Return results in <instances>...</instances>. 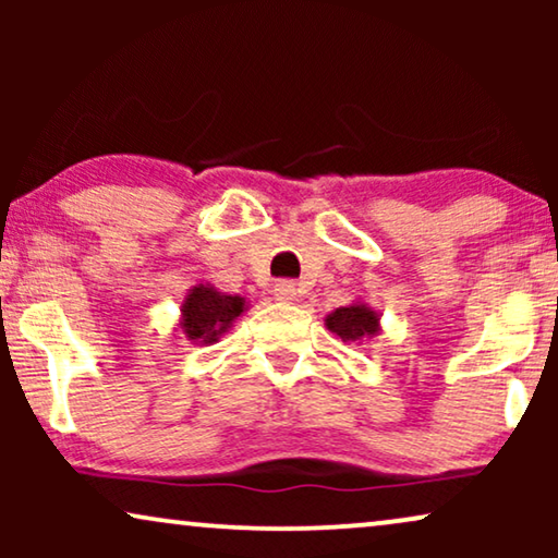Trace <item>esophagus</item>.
<instances>
[{
  "instance_id": "obj_1",
  "label": "esophagus",
  "mask_w": 558,
  "mask_h": 558,
  "mask_svg": "<svg viewBox=\"0 0 558 558\" xmlns=\"http://www.w3.org/2000/svg\"><path fill=\"white\" fill-rule=\"evenodd\" d=\"M296 292H300V289H296L294 281H277V284H274V296H277L279 302H294Z\"/></svg>"
}]
</instances>
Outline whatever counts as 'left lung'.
<instances>
[{"mask_svg": "<svg viewBox=\"0 0 558 558\" xmlns=\"http://www.w3.org/2000/svg\"><path fill=\"white\" fill-rule=\"evenodd\" d=\"M325 327L338 335L342 342H363L380 335V315L368 302H353L348 307H338L325 317Z\"/></svg>", "mask_w": 558, "mask_h": 558, "instance_id": "obj_1", "label": "left lung"}]
</instances>
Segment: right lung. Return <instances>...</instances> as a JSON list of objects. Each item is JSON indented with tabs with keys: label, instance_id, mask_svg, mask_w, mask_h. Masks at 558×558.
<instances>
[{
	"label": "right lung",
	"instance_id": "right-lung-1",
	"mask_svg": "<svg viewBox=\"0 0 558 558\" xmlns=\"http://www.w3.org/2000/svg\"><path fill=\"white\" fill-rule=\"evenodd\" d=\"M248 310V302L239 294H226L213 284H195L180 302V319L174 332L193 345H213L231 330L235 319Z\"/></svg>",
	"mask_w": 558,
	"mask_h": 558
}]
</instances>
